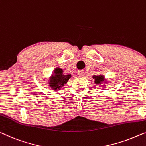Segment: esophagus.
Segmentation results:
<instances>
[{
  "mask_svg": "<svg viewBox=\"0 0 146 146\" xmlns=\"http://www.w3.org/2000/svg\"><path fill=\"white\" fill-rule=\"evenodd\" d=\"M78 75H79V77H84V72L83 71H78Z\"/></svg>",
  "mask_w": 146,
  "mask_h": 146,
  "instance_id": "34e87169",
  "label": "esophagus"
}]
</instances>
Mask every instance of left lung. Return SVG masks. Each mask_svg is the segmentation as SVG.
<instances>
[{
	"mask_svg": "<svg viewBox=\"0 0 146 146\" xmlns=\"http://www.w3.org/2000/svg\"><path fill=\"white\" fill-rule=\"evenodd\" d=\"M92 77L93 79H94L96 84H100L104 82V76L103 75H94Z\"/></svg>",
	"mask_w": 146,
	"mask_h": 146,
	"instance_id": "left-lung-1",
	"label": "left lung"
}]
</instances>
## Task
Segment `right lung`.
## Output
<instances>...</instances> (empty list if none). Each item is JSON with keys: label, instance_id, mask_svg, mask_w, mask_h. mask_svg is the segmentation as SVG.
<instances>
[{"label": "right lung", "instance_id": "obj_1", "mask_svg": "<svg viewBox=\"0 0 146 146\" xmlns=\"http://www.w3.org/2000/svg\"><path fill=\"white\" fill-rule=\"evenodd\" d=\"M71 75H64L62 69L57 67L54 69V74L50 79L49 85L53 90H58L67 83Z\"/></svg>", "mask_w": 146, "mask_h": 146}]
</instances>
